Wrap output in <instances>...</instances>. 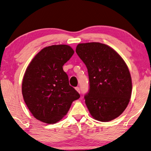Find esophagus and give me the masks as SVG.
<instances>
[{
	"label": "esophagus",
	"mask_w": 151,
	"mask_h": 151,
	"mask_svg": "<svg viewBox=\"0 0 151 151\" xmlns=\"http://www.w3.org/2000/svg\"><path fill=\"white\" fill-rule=\"evenodd\" d=\"M75 89H76V91H77V92L80 93V88H79V87H76Z\"/></svg>",
	"instance_id": "34e87169"
}]
</instances>
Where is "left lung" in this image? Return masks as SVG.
<instances>
[{"mask_svg": "<svg viewBox=\"0 0 151 151\" xmlns=\"http://www.w3.org/2000/svg\"><path fill=\"white\" fill-rule=\"evenodd\" d=\"M76 52L84 63L89 79L84 95L90 114L108 122L124 111L132 94V79L126 63L118 53L100 42L79 44Z\"/></svg>", "mask_w": 151, "mask_h": 151, "instance_id": "1", "label": "left lung"}]
</instances>
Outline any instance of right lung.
I'll use <instances>...</instances> for the list:
<instances>
[{"mask_svg": "<svg viewBox=\"0 0 151 151\" xmlns=\"http://www.w3.org/2000/svg\"><path fill=\"white\" fill-rule=\"evenodd\" d=\"M74 52L68 45L49 46L42 49L28 66L22 95L28 109L39 121L57 123L66 115L72 102L80 98L63 69Z\"/></svg>", "mask_w": 151, "mask_h": 151, "instance_id": "right-lung-1", "label": "right lung"}]
</instances>
